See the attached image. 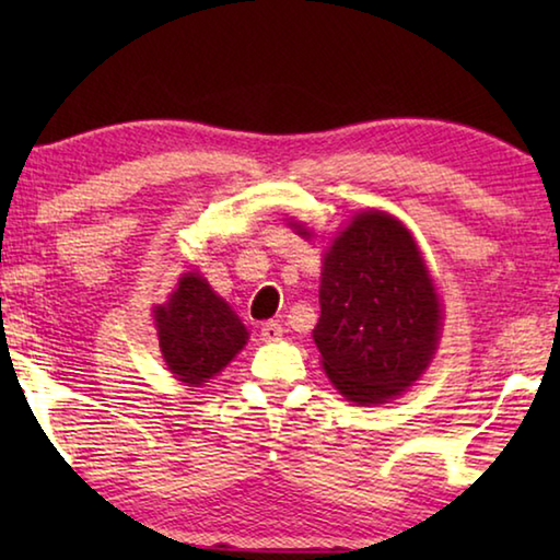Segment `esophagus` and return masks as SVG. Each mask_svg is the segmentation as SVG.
<instances>
[{
    "label": "esophagus",
    "mask_w": 560,
    "mask_h": 560,
    "mask_svg": "<svg viewBox=\"0 0 560 560\" xmlns=\"http://www.w3.org/2000/svg\"><path fill=\"white\" fill-rule=\"evenodd\" d=\"M283 336V328L279 320H267V324L261 326V338L264 340H279Z\"/></svg>",
    "instance_id": "1"
}]
</instances>
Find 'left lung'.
Instances as JSON below:
<instances>
[{
    "instance_id": "1",
    "label": "left lung",
    "mask_w": 560,
    "mask_h": 560,
    "mask_svg": "<svg viewBox=\"0 0 560 560\" xmlns=\"http://www.w3.org/2000/svg\"><path fill=\"white\" fill-rule=\"evenodd\" d=\"M318 301L314 340L348 400H390L428 368L442 308L412 234L395 217L363 212L336 236Z\"/></svg>"
}]
</instances>
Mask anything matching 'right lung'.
Returning <instances> with one entry per match:
<instances>
[{"mask_svg":"<svg viewBox=\"0 0 560 560\" xmlns=\"http://www.w3.org/2000/svg\"><path fill=\"white\" fill-rule=\"evenodd\" d=\"M160 350L177 381L202 385L220 373L246 343L240 316L202 277L185 273L165 306H158Z\"/></svg>","mask_w":560,"mask_h":560,"instance_id":"1","label":"right lung"}]
</instances>
